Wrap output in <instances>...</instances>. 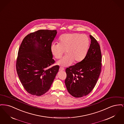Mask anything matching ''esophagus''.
Masks as SVG:
<instances>
[{"label": "esophagus", "mask_w": 124, "mask_h": 124, "mask_svg": "<svg viewBox=\"0 0 124 124\" xmlns=\"http://www.w3.org/2000/svg\"><path fill=\"white\" fill-rule=\"evenodd\" d=\"M64 70H65V69H64V68L61 67H60V68H59V71H64Z\"/></svg>", "instance_id": "obj_1"}]
</instances>
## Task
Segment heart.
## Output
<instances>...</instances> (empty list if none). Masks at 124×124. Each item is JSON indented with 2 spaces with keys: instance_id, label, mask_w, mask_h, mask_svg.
<instances>
[{
  "instance_id": "heart-1",
  "label": "heart",
  "mask_w": 124,
  "mask_h": 124,
  "mask_svg": "<svg viewBox=\"0 0 124 124\" xmlns=\"http://www.w3.org/2000/svg\"><path fill=\"white\" fill-rule=\"evenodd\" d=\"M88 37L85 35L77 33H66L61 36L59 43L52 44L51 52L56 59H60L66 52V55L57 63L62 66H68L74 61L78 63L85 57L89 46Z\"/></svg>"
}]
</instances>
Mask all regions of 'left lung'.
Returning <instances> with one entry per match:
<instances>
[{"label": "left lung", "mask_w": 124, "mask_h": 124, "mask_svg": "<svg viewBox=\"0 0 124 124\" xmlns=\"http://www.w3.org/2000/svg\"><path fill=\"white\" fill-rule=\"evenodd\" d=\"M91 44L87 53L81 61L67 68L65 84L69 93L75 98L88 94L94 88L101 70L100 46L90 35Z\"/></svg>", "instance_id": "obj_1"}]
</instances>
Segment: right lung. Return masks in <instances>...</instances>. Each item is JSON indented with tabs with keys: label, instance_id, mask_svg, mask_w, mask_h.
Listing matches in <instances>:
<instances>
[{
	"label": "right lung",
	"instance_id": "add662e5",
	"mask_svg": "<svg viewBox=\"0 0 124 124\" xmlns=\"http://www.w3.org/2000/svg\"><path fill=\"white\" fill-rule=\"evenodd\" d=\"M57 31L39 30L24 37L18 52L16 70L24 89L31 94L39 96L50 89L59 70L50 47Z\"/></svg>",
	"mask_w": 124,
	"mask_h": 124
}]
</instances>
